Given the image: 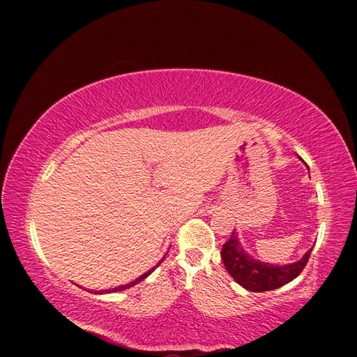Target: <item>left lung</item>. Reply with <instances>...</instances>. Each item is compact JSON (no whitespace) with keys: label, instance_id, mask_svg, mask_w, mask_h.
Masks as SVG:
<instances>
[{"label":"left lung","instance_id":"left-lung-1","mask_svg":"<svg viewBox=\"0 0 357 357\" xmlns=\"http://www.w3.org/2000/svg\"><path fill=\"white\" fill-rule=\"evenodd\" d=\"M312 249L304 253L298 261L289 264H273L255 259L241 245L236 229H233L231 236L222 247V261L225 264L228 274L236 280L241 287L253 293L271 291L280 288L288 282L294 280L302 269L305 268Z\"/></svg>","mask_w":357,"mask_h":357}]
</instances>
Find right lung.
<instances>
[{"mask_svg":"<svg viewBox=\"0 0 357 357\" xmlns=\"http://www.w3.org/2000/svg\"><path fill=\"white\" fill-rule=\"evenodd\" d=\"M164 259V258H162ZM162 259L159 263H157V266H159L160 263H162ZM157 266H154L153 269H149L148 273H144V274H142L140 277H137V279L134 280V282H130V283H128V285H121V287H116V288H112V289H100V291H94V294H104V293H116V291H123V289H128V288H130V287H134V285H137V283H140L142 280H144L146 279V277L153 273V271L157 268Z\"/></svg>","mask_w":357,"mask_h":357,"instance_id":"1","label":"right lung"}]
</instances>
